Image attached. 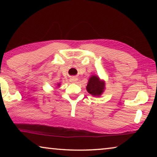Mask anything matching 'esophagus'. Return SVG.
I'll list each match as a JSON object with an SVG mask.
<instances>
[{"mask_svg": "<svg viewBox=\"0 0 157 157\" xmlns=\"http://www.w3.org/2000/svg\"><path fill=\"white\" fill-rule=\"evenodd\" d=\"M78 81V79L77 78H71V79H70V82H72V83H77V82Z\"/></svg>", "mask_w": 157, "mask_h": 157, "instance_id": "1", "label": "esophagus"}]
</instances>
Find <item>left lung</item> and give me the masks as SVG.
Here are the masks:
<instances>
[{
  "instance_id": "left-lung-1",
  "label": "left lung",
  "mask_w": 157,
  "mask_h": 157,
  "mask_svg": "<svg viewBox=\"0 0 157 157\" xmlns=\"http://www.w3.org/2000/svg\"><path fill=\"white\" fill-rule=\"evenodd\" d=\"M105 81L101 79L96 75H93L89 79L86 86V91L93 96L99 97L105 90Z\"/></svg>"
}]
</instances>
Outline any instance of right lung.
Instances as JSON below:
<instances>
[{
    "instance_id": "right-lung-1",
    "label": "right lung",
    "mask_w": 157,
    "mask_h": 157,
    "mask_svg": "<svg viewBox=\"0 0 157 157\" xmlns=\"http://www.w3.org/2000/svg\"><path fill=\"white\" fill-rule=\"evenodd\" d=\"M60 85H61V84H60V83H57V87H58V88H59V87L60 86Z\"/></svg>"
}]
</instances>
